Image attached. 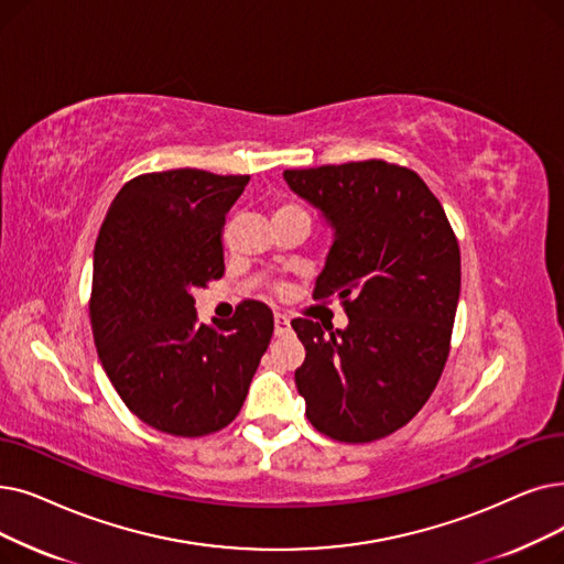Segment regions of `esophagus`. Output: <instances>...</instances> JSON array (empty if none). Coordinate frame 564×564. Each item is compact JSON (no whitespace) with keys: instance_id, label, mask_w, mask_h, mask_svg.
Listing matches in <instances>:
<instances>
[{"instance_id":"34e87169","label":"esophagus","mask_w":564,"mask_h":564,"mask_svg":"<svg viewBox=\"0 0 564 564\" xmlns=\"http://www.w3.org/2000/svg\"><path fill=\"white\" fill-rule=\"evenodd\" d=\"M290 332V317L283 315V313H276L274 315V334L276 336H283Z\"/></svg>"}]
</instances>
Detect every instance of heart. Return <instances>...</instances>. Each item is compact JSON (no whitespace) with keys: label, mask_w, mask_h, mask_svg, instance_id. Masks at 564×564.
Segmentation results:
<instances>
[{"label":"heart","mask_w":564,"mask_h":564,"mask_svg":"<svg viewBox=\"0 0 564 564\" xmlns=\"http://www.w3.org/2000/svg\"><path fill=\"white\" fill-rule=\"evenodd\" d=\"M292 212H304V207H300L297 203H290V200H285V203H279V205H276L274 216H276V214H292ZM304 214H306V212H304Z\"/></svg>","instance_id":"obj_1"}]
</instances>
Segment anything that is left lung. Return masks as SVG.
Masks as SVG:
<instances>
[{
    "label": "left lung",
    "instance_id": "1",
    "mask_svg": "<svg viewBox=\"0 0 564 564\" xmlns=\"http://www.w3.org/2000/svg\"><path fill=\"white\" fill-rule=\"evenodd\" d=\"M285 182L334 226L313 300L338 297L346 329L295 317L306 348L295 371L306 417L338 443L403 429L443 376L460 295L449 218L414 170L382 159L285 170Z\"/></svg>",
    "mask_w": 564,
    "mask_h": 564
}]
</instances>
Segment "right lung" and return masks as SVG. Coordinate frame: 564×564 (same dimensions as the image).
I'll return each mask as SVG.
<instances>
[{
  "label": "right lung",
  "instance_id": "1",
  "mask_svg": "<svg viewBox=\"0 0 564 564\" xmlns=\"http://www.w3.org/2000/svg\"><path fill=\"white\" fill-rule=\"evenodd\" d=\"M249 175L198 167L121 186L94 249L96 352L140 422L177 437L226 429L274 334L267 304L243 300L224 325H198L195 288L224 276L221 230Z\"/></svg>",
  "mask_w": 564,
  "mask_h": 564
}]
</instances>
